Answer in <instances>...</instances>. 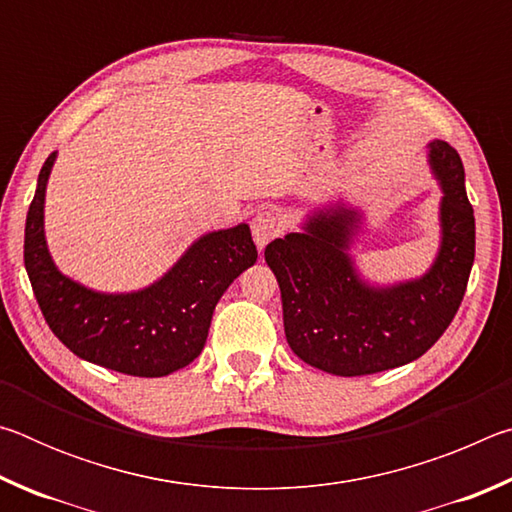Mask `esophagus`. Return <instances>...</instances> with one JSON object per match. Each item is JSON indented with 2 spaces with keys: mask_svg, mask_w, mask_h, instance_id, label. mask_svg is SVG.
<instances>
[{
  "mask_svg": "<svg viewBox=\"0 0 512 512\" xmlns=\"http://www.w3.org/2000/svg\"><path fill=\"white\" fill-rule=\"evenodd\" d=\"M250 230H253L257 248L262 250L268 241L277 237V232H280V221H277V216L271 210H259L253 223H250Z\"/></svg>",
  "mask_w": 512,
  "mask_h": 512,
  "instance_id": "obj_1",
  "label": "esophagus"
}]
</instances>
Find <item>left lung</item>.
Masks as SVG:
<instances>
[{
    "mask_svg": "<svg viewBox=\"0 0 512 512\" xmlns=\"http://www.w3.org/2000/svg\"><path fill=\"white\" fill-rule=\"evenodd\" d=\"M429 164L443 187L440 250L418 280L370 287L348 255L357 210H318L266 246V264L282 293L284 334L298 357L341 377L372 375L422 357L452 323L474 264V210L461 155L429 144Z\"/></svg>",
    "mask_w": 512,
    "mask_h": 512,
    "instance_id": "8db88e82",
    "label": "left lung"
}]
</instances>
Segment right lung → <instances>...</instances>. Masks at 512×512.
I'll list each match as a JSON object with an SVG mask.
<instances>
[{
	"mask_svg": "<svg viewBox=\"0 0 512 512\" xmlns=\"http://www.w3.org/2000/svg\"><path fill=\"white\" fill-rule=\"evenodd\" d=\"M56 153L42 164L24 228V266L42 316L76 357L133 377L171 375L201 354L216 302L257 262L250 228L210 232L142 291L99 293L58 271L45 241V189Z\"/></svg>",
	"mask_w": 512,
	"mask_h": 512,
	"instance_id": "obj_1",
	"label": "right lung"
}]
</instances>
